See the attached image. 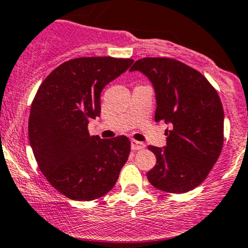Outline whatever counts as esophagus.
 <instances>
[{
	"label": "esophagus",
	"instance_id": "esophagus-1",
	"mask_svg": "<svg viewBox=\"0 0 248 248\" xmlns=\"http://www.w3.org/2000/svg\"><path fill=\"white\" fill-rule=\"evenodd\" d=\"M131 147H132V150H141L145 147V144L144 142L138 141V140L132 139L131 140Z\"/></svg>",
	"mask_w": 248,
	"mask_h": 248
}]
</instances>
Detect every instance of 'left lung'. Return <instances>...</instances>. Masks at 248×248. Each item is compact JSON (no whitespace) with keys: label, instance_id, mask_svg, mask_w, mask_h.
<instances>
[{"label":"left lung","instance_id":"left-lung-1","mask_svg":"<svg viewBox=\"0 0 248 248\" xmlns=\"http://www.w3.org/2000/svg\"><path fill=\"white\" fill-rule=\"evenodd\" d=\"M131 71L154 85L155 121L170 124L167 146L150 145L157 163L147 172L150 184L168 193H186L202 184L223 147L224 112L218 93L192 67L168 57H144Z\"/></svg>","mask_w":248,"mask_h":248}]
</instances>
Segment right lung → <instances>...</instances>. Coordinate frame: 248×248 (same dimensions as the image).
<instances>
[{
	"instance_id": "add662e5",
	"label": "right lung",
	"mask_w": 248,
	"mask_h": 248,
	"mask_svg": "<svg viewBox=\"0 0 248 248\" xmlns=\"http://www.w3.org/2000/svg\"><path fill=\"white\" fill-rule=\"evenodd\" d=\"M133 63L131 59L79 57L60 64L39 86L31 106L29 138L39 169L73 201L101 198L116 184L131 152L127 137L90 136L101 115V92Z\"/></svg>"
}]
</instances>
